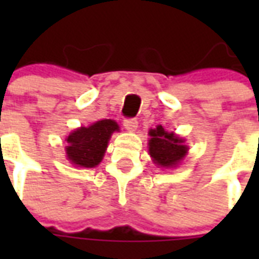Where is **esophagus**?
I'll return each mask as SVG.
<instances>
[{"instance_id": "obj_1", "label": "esophagus", "mask_w": 259, "mask_h": 259, "mask_svg": "<svg viewBox=\"0 0 259 259\" xmlns=\"http://www.w3.org/2000/svg\"><path fill=\"white\" fill-rule=\"evenodd\" d=\"M123 126H125L126 130L134 132L138 127V121L136 118H126L125 121H123Z\"/></svg>"}]
</instances>
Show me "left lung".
<instances>
[{"label": "left lung", "instance_id": "1", "mask_svg": "<svg viewBox=\"0 0 259 259\" xmlns=\"http://www.w3.org/2000/svg\"><path fill=\"white\" fill-rule=\"evenodd\" d=\"M149 134L150 157L160 166H175L188 152L184 141L173 133L165 132L162 126H157L156 129L150 130Z\"/></svg>", "mask_w": 259, "mask_h": 259}]
</instances>
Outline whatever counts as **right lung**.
<instances>
[{"label":"right lung","mask_w":259,"mask_h":259,"mask_svg":"<svg viewBox=\"0 0 259 259\" xmlns=\"http://www.w3.org/2000/svg\"><path fill=\"white\" fill-rule=\"evenodd\" d=\"M115 130H119L117 122L111 119L98 121L89 127L75 130L67 137V157L78 166H97L105 156L107 142Z\"/></svg>","instance_id":"add662e5"}]
</instances>
